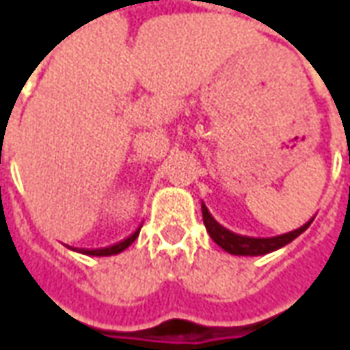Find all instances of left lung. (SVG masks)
<instances>
[{
  "instance_id": "1",
  "label": "left lung",
  "mask_w": 350,
  "mask_h": 350,
  "mask_svg": "<svg viewBox=\"0 0 350 350\" xmlns=\"http://www.w3.org/2000/svg\"><path fill=\"white\" fill-rule=\"evenodd\" d=\"M202 219H204V227L208 230V234L212 236V240L219 245L221 250H225L230 255L258 257V255H266V253H271V251H278L281 247H285L286 243H291L294 238H298L313 223L315 217H311L306 225H301L296 230H291V232H285V234L271 236V238H253V236L236 234V232L228 230V228H225L223 225H219L217 221L213 219L212 213L208 212L204 202H202Z\"/></svg>"
}]
</instances>
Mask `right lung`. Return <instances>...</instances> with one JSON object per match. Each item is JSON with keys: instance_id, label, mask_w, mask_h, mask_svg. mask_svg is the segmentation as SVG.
Returning a JSON list of instances; mask_svg holds the SVG:
<instances>
[{"instance_id": "1", "label": "right lung", "mask_w": 350, "mask_h": 350, "mask_svg": "<svg viewBox=\"0 0 350 350\" xmlns=\"http://www.w3.org/2000/svg\"><path fill=\"white\" fill-rule=\"evenodd\" d=\"M140 227H142V225H140ZM140 227H138L133 234L127 236L125 240L114 243V245H108V247H100V250H72V247H69V250L77 251V253H82V255H90V257H110V255H118V253H122V251L127 250L131 243L137 240L138 232H140Z\"/></svg>"}]
</instances>
